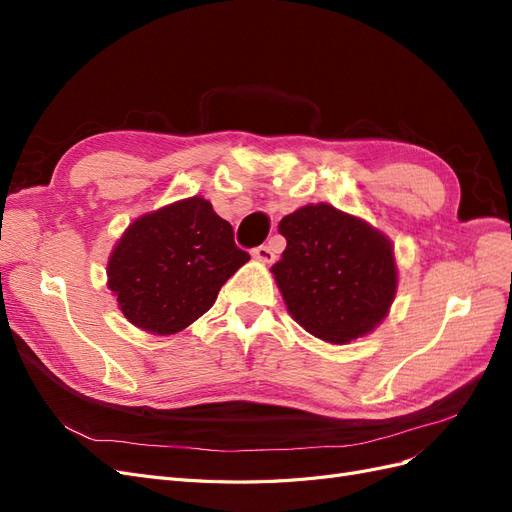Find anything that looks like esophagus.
Segmentation results:
<instances>
[{"instance_id": "1", "label": "esophagus", "mask_w": 512, "mask_h": 512, "mask_svg": "<svg viewBox=\"0 0 512 512\" xmlns=\"http://www.w3.org/2000/svg\"><path fill=\"white\" fill-rule=\"evenodd\" d=\"M252 256H254L256 260H260V262H273V260H275V254H273V250H271L269 245H258V247H254Z\"/></svg>"}]
</instances>
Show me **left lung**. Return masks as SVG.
I'll list each match as a JSON object with an SVG mask.
<instances>
[{
  "instance_id": "obj_1",
  "label": "left lung",
  "mask_w": 512,
  "mask_h": 512,
  "mask_svg": "<svg viewBox=\"0 0 512 512\" xmlns=\"http://www.w3.org/2000/svg\"><path fill=\"white\" fill-rule=\"evenodd\" d=\"M282 260L271 273L288 314L314 337L350 344L389 316L397 292L391 239L333 205H303L280 222Z\"/></svg>"
}]
</instances>
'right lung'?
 Wrapping results in <instances>:
<instances>
[{
	"label": "right lung",
	"instance_id": "right-lung-1",
	"mask_svg": "<svg viewBox=\"0 0 512 512\" xmlns=\"http://www.w3.org/2000/svg\"><path fill=\"white\" fill-rule=\"evenodd\" d=\"M250 254L203 196L177 200L136 218L106 262L108 290L121 314L151 335L188 329L218 299Z\"/></svg>",
	"mask_w": 512,
	"mask_h": 512
}]
</instances>
